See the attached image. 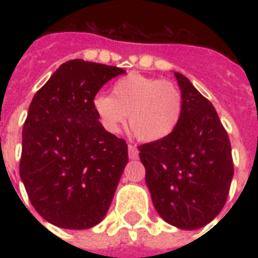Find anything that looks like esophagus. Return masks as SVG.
<instances>
[{
  "label": "esophagus",
  "mask_w": 258,
  "mask_h": 258,
  "mask_svg": "<svg viewBox=\"0 0 258 258\" xmlns=\"http://www.w3.org/2000/svg\"><path fill=\"white\" fill-rule=\"evenodd\" d=\"M139 157V150H138L137 146L128 145V158L130 159H138Z\"/></svg>",
  "instance_id": "1"
}]
</instances>
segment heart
Wrapping results in <instances>:
<instances>
[{"mask_svg": "<svg viewBox=\"0 0 258 258\" xmlns=\"http://www.w3.org/2000/svg\"><path fill=\"white\" fill-rule=\"evenodd\" d=\"M93 109L109 133H116L127 115L134 137L142 142H157L176 128L183 112V96L169 80L130 74L113 84L111 96L95 97Z\"/></svg>", "mask_w": 258, "mask_h": 258, "instance_id": "1", "label": "heart"}]
</instances>
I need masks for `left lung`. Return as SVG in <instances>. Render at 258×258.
Listing matches in <instances>:
<instances>
[{
  "instance_id": "8db88e82",
  "label": "left lung",
  "mask_w": 258,
  "mask_h": 258,
  "mask_svg": "<svg viewBox=\"0 0 258 258\" xmlns=\"http://www.w3.org/2000/svg\"><path fill=\"white\" fill-rule=\"evenodd\" d=\"M183 96L176 128L139 146L146 183L158 214L179 229L209 224L226 204L232 183V146L213 104L187 78L174 72Z\"/></svg>"
}]
</instances>
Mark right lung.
Wrapping results in <instances>:
<instances>
[{
  "label": "right lung",
  "mask_w": 258,
  "mask_h": 258,
  "mask_svg": "<svg viewBox=\"0 0 258 258\" xmlns=\"http://www.w3.org/2000/svg\"><path fill=\"white\" fill-rule=\"evenodd\" d=\"M124 70L82 58L38 89L22 128L20 176L36 212L64 229H89L108 210L128 162L124 139L105 131L93 99Z\"/></svg>",
  "instance_id": "1"
}]
</instances>
